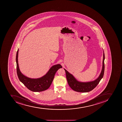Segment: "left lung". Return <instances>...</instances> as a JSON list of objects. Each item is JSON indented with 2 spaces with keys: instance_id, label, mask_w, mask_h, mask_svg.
<instances>
[{
  "instance_id": "obj_1",
  "label": "left lung",
  "mask_w": 122,
  "mask_h": 122,
  "mask_svg": "<svg viewBox=\"0 0 122 122\" xmlns=\"http://www.w3.org/2000/svg\"><path fill=\"white\" fill-rule=\"evenodd\" d=\"M105 54L103 51V58L102 61V69L98 78L94 81L87 82H80L77 80L72 74L64 69L66 71V76L68 84L70 87L76 92H87L92 91L99 83L103 76L105 71Z\"/></svg>"
}]
</instances>
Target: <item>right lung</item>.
I'll return each mask as SVG.
<instances>
[{
  "mask_svg": "<svg viewBox=\"0 0 122 122\" xmlns=\"http://www.w3.org/2000/svg\"><path fill=\"white\" fill-rule=\"evenodd\" d=\"M19 50H17L16 56L17 64V73L20 81L24 84L30 91L33 92H42L45 91L50 87L54 79L56 71L62 66L58 64L51 67L46 74L41 78L33 79L26 76L20 72L18 62Z\"/></svg>",
  "mask_w": 122,
  "mask_h": 122,
  "instance_id": "obj_1",
  "label": "right lung"
}]
</instances>
